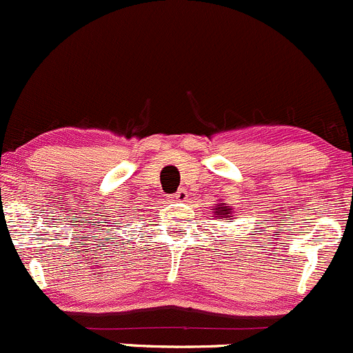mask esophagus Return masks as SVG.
Here are the masks:
<instances>
[{
	"label": "esophagus",
	"mask_w": 353,
	"mask_h": 353,
	"mask_svg": "<svg viewBox=\"0 0 353 353\" xmlns=\"http://www.w3.org/2000/svg\"><path fill=\"white\" fill-rule=\"evenodd\" d=\"M172 201H175V202H185L188 199V192L187 190H183V188H181V190H178L175 195H172Z\"/></svg>",
	"instance_id": "34e87169"
}]
</instances>
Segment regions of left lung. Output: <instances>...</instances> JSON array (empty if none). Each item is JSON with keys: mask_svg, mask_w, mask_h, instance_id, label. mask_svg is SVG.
Here are the masks:
<instances>
[{"mask_svg": "<svg viewBox=\"0 0 353 353\" xmlns=\"http://www.w3.org/2000/svg\"><path fill=\"white\" fill-rule=\"evenodd\" d=\"M214 210V216L219 217V219L226 221V223H230V219L232 217V207L230 205L228 202L224 201H219V203H216V209Z\"/></svg>", "mask_w": 353, "mask_h": 353, "instance_id": "obj_1", "label": "left lung"}]
</instances>
